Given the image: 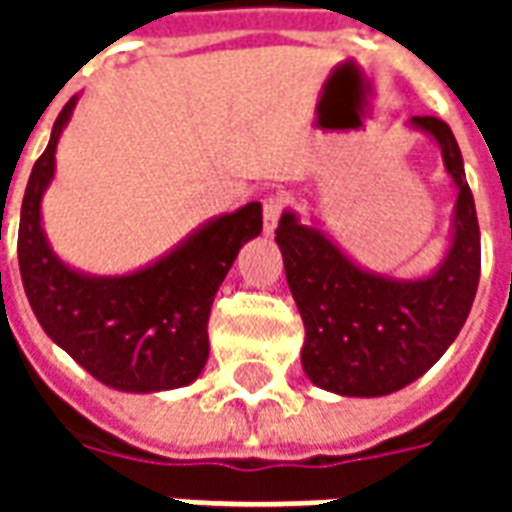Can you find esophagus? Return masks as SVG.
I'll return each instance as SVG.
<instances>
[{
    "label": "esophagus",
    "instance_id": "34e87169",
    "mask_svg": "<svg viewBox=\"0 0 512 512\" xmlns=\"http://www.w3.org/2000/svg\"><path fill=\"white\" fill-rule=\"evenodd\" d=\"M285 197H279V194H271V197H266L263 200V230H266L268 235L277 230L279 224V216H282V211H285Z\"/></svg>",
    "mask_w": 512,
    "mask_h": 512
}]
</instances>
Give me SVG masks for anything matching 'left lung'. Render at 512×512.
I'll return each mask as SVG.
<instances>
[{"label":"left lung","mask_w":512,"mask_h":512,"mask_svg":"<svg viewBox=\"0 0 512 512\" xmlns=\"http://www.w3.org/2000/svg\"><path fill=\"white\" fill-rule=\"evenodd\" d=\"M441 147L458 186L450 252L430 277L392 279L351 263L315 227L282 213L277 244L304 321L301 365L312 384L381 397L417 381L458 337L480 282V224L461 147L439 117H411Z\"/></svg>","instance_id":"8db88e82"}]
</instances>
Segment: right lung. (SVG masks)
<instances>
[{
  "label": "right lung",
  "instance_id": "obj_1",
  "mask_svg": "<svg viewBox=\"0 0 512 512\" xmlns=\"http://www.w3.org/2000/svg\"><path fill=\"white\" fill-rule=\"evenodd\" d=\"M73 106L76 98L57 117L21 202L18 268L29 307L43 332L101 384L123 392L191 384L208 362L213 296L238 249L263 230L260 202L213 219L175 252L128 277L73 271L51 252L40 227V200L54 178L57 139Z\"/></svg>",
  "mask_w": 512,
  "mask_h": 512
}]
</instances>
